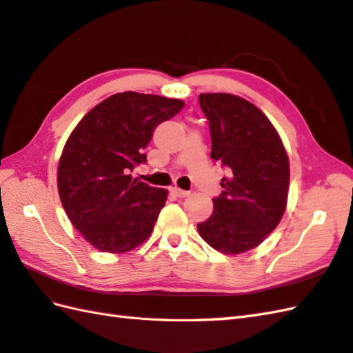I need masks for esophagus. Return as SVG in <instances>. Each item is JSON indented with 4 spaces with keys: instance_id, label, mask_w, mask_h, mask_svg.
Instances as JSON below:
<instances>
[{
    "instance_id": "1",
    "label": "esophagus",
    "mask_w": 353,
    "mask_h": 353,
    "mask_svg": "<svg viewBox=\"0 0 353 353\" xmlns=\"http://www.w3.org/2000/svg\"><path fill=\"white\" fill-rule=\"evenodd\" d=\"M171 192L174 194V196L179 197V199H183V197H186L190 194V191H183L181 188H171Z\"/></svg>"
}]
</instances>
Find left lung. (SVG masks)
<instances>
[{"label": "left lung", "mask_w": 353, "mask_h": 353, "mask_svg": "<svg viewBox=\"0 0 353 353\" xmlns=\"http://www.w3.org/2000/svg\"><path fill=\"white\" fill-rule=\"evenodd\" d=\"M211 132V159L221 163V194L197 224L215 250L238 254L259 245L287 206L290 163L279 134L252 103L232 94H200Z\"/></svg>", "instance_id": "1"}]
</instances>
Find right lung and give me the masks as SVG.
<instances>
[{"mask_svg":"<svg viewBox=\"0 0 353 353\" xmlns=\"http://www.w3.org/2000/svg\"><path fill=\"white\" fill-rule=\"evenodd\" d=\"M183 106L159 95L115 94L72 130L59 162V196L74 228L95 249L124 253L152 234L167 190L130 172L147 162L144 150L156 127Z\"/></svg>","mask_w":353,"mask_h":353,"instance_id":"right-lung-1","label":"right lung"}]
</instances>
